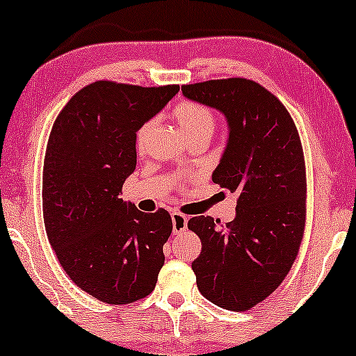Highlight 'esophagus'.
<instances>
[{
  "label": "esophagus",
  "mask_w": 356,
  "mask_h": 356,
  "mask_svg": "<svg viewBox=\"0 0 356 356\" xmlns=\"http://www.w3.org/2000/svg\"><path fill=\"white\" fill-rule=\"evenodd\" d=\"M171 218H172V232L174 234H180V232H184L185 229H187L188 219H187V216H185V214L179 213V211H174L171 214Z\"/></svg>",
  "instance_id": "obj_1"
}]
</instances>
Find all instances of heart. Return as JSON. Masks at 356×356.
Segmentation results:
<instances>
[{
  "label": "heart",
  "mask_w": 356,
  "mask_h": 356,
  "mask_svg": "<svg viewBox=\"0 0 356 356\" xmlns=\"http://www.w3.org/2000/svg\"><path fill=\"white\" fill-rule=\"evenodd\" d=\"M174 118H176L179 127L184 132L185 137H187V140H193L198 137L209 138L214 132V127H216V118H214L211 109L203 106V104L200 103H180L179 106L174 109ZM152 127L153 121H148L137 130L135 145H137L138 149L143 148Z\"/></svg>",
  "instance_id": "obj_1"
}]
</instances>
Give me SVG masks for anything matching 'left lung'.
Returning a JSON list of instances; mask_svg holds the SVG:
<instances>
[{"mask_svg": "<svg viewBox=\"0 0 356 356\" xmlns=\"http://www.w3.org/2000/svg\"><path fill=\"white\" fill-rule=\"evenodd\" d=\"M182 93L226 116L229 138L213 182L238 195L226 226L211 216L188 221L202 240L192 269L204 298L247 312L279 287L298 254L307 214L302 142L284 104L253 80H208Z\"/></svg>", "mask_w": 356, "mask_h": 356, "instance_id": "8db88e82", "label": "left lung"}]
</instances>
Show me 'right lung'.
Listing matches in <instances>:
<instances>
[{"label": "right lung", "mask_w": 356, "mask_h": 356, "mask_svg": "<svg viewBox=\"0 0 356 356\" xmlns=\"http://www.w3.org/2000/svg\"><path fill=\"white\" fill-rule=\"evenodd\" d=\"M177 92L179 85L98 80L69 99L49 134L42 188L48 240L72 282L104 303L147 297L164 264L169 213H142L119 195L137 166V130Z\"/></svg>", "instance_id": "1"}]
</instances>
